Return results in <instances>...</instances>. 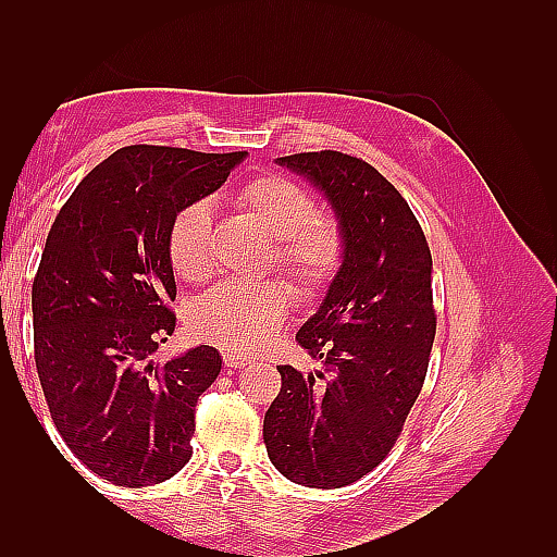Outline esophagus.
<instances>
[{"label":"esophagus","instance_id":"esophagus-1","mask_svg":"<svg viewBox=\"0 0 557 557\" xmlns=\"http://www.w3.org/2000/svg\"><path fill=\"white\" fill-rule=\"evenodd\" d=\"M223 362H225V367H230V369H242V367H246V364L250 362V358H248V356H242V352L225 350V352H223Z\"/></svg>","mask_w":557,"mask_h":557}]
</instances>
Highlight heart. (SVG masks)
<instances>
[{
	"instance_id": "b5f03b06",
	"label": "heart",
	"mask_w": 557,
	"mask_h": 557,
	"mask_svg": "<svg viewBox=\"0 0 557 557\" xmlns=\"http://www.w3.org/2000/svg\"><path fill=\"white\" fill-rule=\"evenodd\" d=\"M232 205L272 239L267 267H276L309 293L330 288L346 262V227L334 213L318 211L315 195L283 174H258L230 193ZM211 213L205 201L185 205L166 234V256L188 283L213 272ZM295 307L290 283H225L197 301L190 332L199 342L232 350H258L278 334Z\"/></svg>"
}]
</instances>
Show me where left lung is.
<instances>
[{"label":"left lung","mask_w":557,"mask_h":557,"mask_svg":"<svg viewBox=\"0 0 557 557\" xmlns=\"http://www.w3.org/2000/svg\"><path fill=\"white\" fill-rule=\"evenodd\" d=\"M278 164L327 195L348 252L323 307L295 336L320 372L278 364L281 393L262 434L285 479L332 491L391 453L423 391L436 332L432 252L407 199L369 162L318 150Z\"/></svg>","instance_id":"obj_1"}]
</instances>
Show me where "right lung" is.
Instances as JSON below:
<instances>
[{
    "label": "right lung",
    "instance_id": "obj_1",
    "mask_svg": "<svg viewBox=\"0 0 557 557\" xmlns=\"http://www.w3.org/2000/svg\"><path fill=\"white\" fill-rule=\"evenodd\" d=\"M244 158L117 148L50 225L32 283L41 391L64 444L115 485L162 483L193 455L195 404L223 360L197 346L153 362L176 330L166 234L178 209L221 188Z\"/></svg>",
    "mask_w": 557,
    "mask_h": 557
}]
</instances>
